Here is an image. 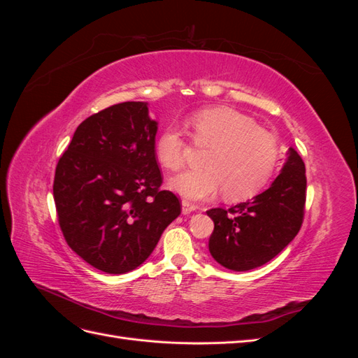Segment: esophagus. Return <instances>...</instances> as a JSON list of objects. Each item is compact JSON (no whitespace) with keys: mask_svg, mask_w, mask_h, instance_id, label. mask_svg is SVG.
<instances>
[{"mask_svg":"<svg viewBox=\"0 0 358 358\" xmlns=\"http://www.w3.org/2000/svg\"><path fill=\"white\" fill-rule=\"evenodd\" d=\"M196 209H197L196 204H192L188 200H182V213L183 215H189L191 212H194Z\"/></svg>","mask_w":358,"mask_h":358,"instance_id":"1","label":"esophagus"}]
</instances>
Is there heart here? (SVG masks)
<instances>
[{
	"instance_id": "1",
	"label": "heart",
	"mask_w": 358,
	"mask_h": 358,
	"mask_svg": "<svg viewBox=\"0 0 358 358\" xmlns=\"http://www.w3.org/2000/svg\"><path fill=\"white\" fill-rule=\"evenodd\" d=\"M194 143L209 148L203 169L185 171L170 187L188 200H208L224 191L225 199L241 201L262 191L273 176L279 161L276 138L254 119L227 107H212L189 119ZM188 143L182 131L169 125L155 140L159 164L178 171L185 164Z\"/></svg>"
}]
</instances>
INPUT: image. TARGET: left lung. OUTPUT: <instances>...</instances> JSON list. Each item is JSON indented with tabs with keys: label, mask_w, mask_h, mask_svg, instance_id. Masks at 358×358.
I'll return each mask as SVG.
<instances>
[{
	"label": "left lung",
	"mask_w": 358,
	"mask_h": 358,
	"mask_svg": "<svg viewBox=\"0 0 358 358\" xmlns=\"http://www.w3.org/2000/svg\"><path fill=\"white\" fill-rule=\"evenodd\" d=\"M305 162L291 148L268 189L229 210L215 208L206 212L215 224L209 239L210 255L234 272L266 264L297 236L305 218Z\"/></svg>",
	"instance_id": "8db88e82"
}]
</instances>
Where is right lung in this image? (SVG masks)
Returning a JSON list of instances; mask_svg holds the SVG:
<instances>
[{"instance_id": "obj_1", "label": "right lung", "mask_w": 358, "mask_h": 358, "mask_svg": "<svg viewBox=\"0 0 358 358\" xmlns=\"http://www.w3.org/2000/svg\"><path fill=\"white\" fill-rule=\"evenodd\" d=\"M157 125L143 101L110 106L85 119L57 164L53 199L64 239L101 272L138 267L180 213L179 199L159 188Z\"/></svg>"}]
</instances>
